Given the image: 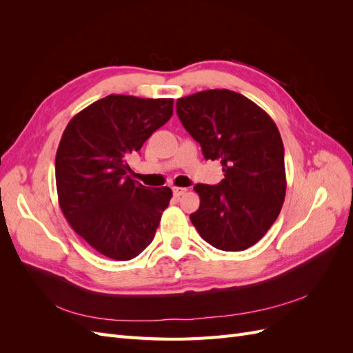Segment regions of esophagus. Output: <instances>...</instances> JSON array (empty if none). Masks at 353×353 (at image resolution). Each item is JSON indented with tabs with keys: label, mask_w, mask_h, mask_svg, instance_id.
<instances>
[{
	"label": "esophagus",
	"mask_w": 353,
	"mask_h": 353,
	"mask_svg": "<svg viewBox=\"0 0 353 353\" xmlns=\"http://www.w3.org/2000/svg\"><path fill=\"white\" fill-rule=\"evenodd\" d=\"M172 191H174V196L175 197H181V196L187 193V188H184V187H174Z\"/></svg>",
	"instance_id": "34e87169"
}]
</instances>
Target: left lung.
<instances>
[{
  "label": "left lung",
  "instance_id": "1",
  "mask_svg": "<svg viewBox=\"0 0 353 353\" xmlns=\"http://www.w3.org/2000/svg\"><path fill=\"white\" fill-rule=\"evenodd\" d=\"M176 113L205 159L219 160L218 185L197 184L190 219L213 248L240 252L258 243L285 197L284 145L270 114L244 95L208 90L176 100Z\"/></svg>",
  "mask_w": 353,
  "mask_h": 353
}]
</instances>
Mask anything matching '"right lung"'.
Listing matches in <instances>:
<instances>
[{"label":"right lung","mask_w":353,"mask_h":353,"mask_svg":"<svg viewBox=\"0 0 353 353\" xmlns=\"http://www.w3.org/2000/svg\"><path fill=\"white\" fill-rule=\"evenodd\" d=\"M174 113L172 99L108 95L68 123L56 154L59 205L74 232L114 261H130L154 239L169 187L130 178L128 159Z\"/></svg>","instance_id":"right-lung-1"}]
</instances>
